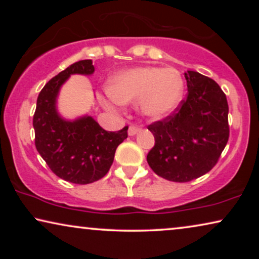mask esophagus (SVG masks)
<instances>
[{"instance_id":"1","label":"esophagus","mask_w":259,"mask_h":259,"mask_svg":"<svg viewBox=\"0 0 259 259\" xmlns=\"http://www.w3.org/2000/svg\"><path fill=\"white\" fill-rule=\"evenodd\" d=\"M141 131V128L139 126H137V125H131L130 126V128H128V134L130 136H136L137 133H139Z\"/></svg>"}]
</instances>
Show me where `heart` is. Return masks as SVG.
<instances>
[{"instance_id":"heart-1","label":"heart","mask_w":259,"mask_h":259,"mask_svg":"<svg viewBox=\"0 0 259 259\" xmlns=\"http://www.w3.org/2000/svg\"><path fill=\"white\" fill-rule=\"evenodd\" d=\"M183 91V79L177 70L139 67L113 76L108 84L111 99H102V104L112 108V102L130 104L139 100L143 114L159 119L178 106Z\"/></svg>"}]
</instances>
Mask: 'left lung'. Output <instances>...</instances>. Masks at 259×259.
Segmentation results:
<instances>
[{
    "instance_id": "1",
    "label": "left lung",
    "mask_w": 259,
    "mask_h": 259,
    "mask_svg": "<svg viewBox=\"0 0 259 259\" xmlns=\"http://www.w3.org/2000/svg\"><path fill=\"white\" fill-rule=\"evenodd\" d=\"M187 94L175 112L147 128L155 144L147 162L161 178L187 183L211 171L228 144L229 105L219 84L187 70Z\"/></svg>"
}]
</instances>
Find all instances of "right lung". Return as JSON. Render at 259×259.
Instances as JSON below:
<instances>
[{
	"label": "right lung",
	"mask_w": 259,
	"mask_h": 259,
	"mask_svg": "<svg viewBox=\"0 0 259 259\" xmlns=\"http://www.w3.org/2000/svg\"><path fill=\"white\" fill-rule=\"evenodd\" d=\"M92 60H81L48 81L37 97L33 126L35 147L48 167L66 182L86 185L107 175L116 147L126 139L128 126L105 131L92 116L66 121L56 112L60 87L72 74L90 75Z\"/></svg>",
	"instance_id": "obj_1"
}]
</instances>
